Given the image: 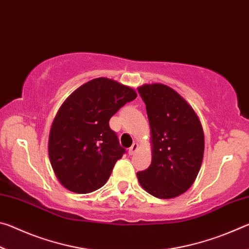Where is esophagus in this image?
I'll return each mask as SVG.
<instances>
[{
	"mask_svg": "<svg viewBox=\"0 0 249 249\" xmlns=\"http://www.w3.org/2000/svg\"><path fill=\"white\" fill-rule=\"evenodd\" d=\"M138 150V144L137 142H134V144L132 145V147H130V148L128 149V155H134L135 153H136V151Z\"/></svg>",
	"mask_w": 249,
	"mask_h": 249,
	"instance_id": "obj_1",
	"label": "esophagus"
}]
</instances>
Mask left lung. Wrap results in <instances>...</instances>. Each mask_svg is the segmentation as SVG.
Here are the masks:
<instances>
[{
  "label": "left lung",
  "mask_w": 249,
  "mask_h": 249,
  "mask_svg": "<svg viewBox=\"0 0 249 249\" xmlns=\"http://www.w3.org/2000/svg\"><path fill=\"white\" fill-rule=\"evenodd\" d=\"M150 126L151 163L137 172L142 188L159 199L182 195L196 181L204 154V133L192 107L162 83L137 88Z\"/></svg>",
  "instance_id": "obj_1"
}]
</instances>
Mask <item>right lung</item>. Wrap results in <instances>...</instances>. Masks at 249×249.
Segmentation results:
<instances>
[{
    "label": "right lung",
    "instance_id": "add662e5",
    "mask_svg": "<svg viewBox=\"0 0 249 249\" xmlns=\"http://www.w3.org/2000/svg\"><path fill=\"white\" fill-rule=\"evenodd\" d=\"M136 96L133 88L96 78L66 99L54 116L48 142L50 163L62 187L82 195L107 183L125 153L108 121Z\"/></svg>",
    "mask_w": 249,
    "mask_h": 249
}]
</instances>
